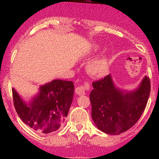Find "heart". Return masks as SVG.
<instances>
[{
  "mask_svg": "<svg viewBox=\"0 0 159 159\" xmlns=\"http://www.w3.org/2000/svg\"><path fill=\"white\" fill-rule=\"evenodd\" d=\"M90 67H91V65H89V66H88V68H90Z\"/></svg>",
  "mask_w": 159,
  "mask_h": 159,
  "instance_id": "1",
  "label": "heart"
}]
</instances>
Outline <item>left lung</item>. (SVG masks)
<instances>
[{"label": "left lung", "mask_w": 159, "mask_h": 159, "mask_svg": "<svg viewBox=\"0 0 159 159\" xmlns=\"http://www.w3.org/2000/svg\"><path fill=\"white\" fill-rule=\"evenodd\" d=\"M15 108L21 120L34 130L43 133L57 130L66 117L73 100L74 85L72 81L54 79L41 85L39 92L26 102L12 88Z\"/></svg>", "instance_id": "left-lung-1"}]
</instances>
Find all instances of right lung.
Masks as SVG:
<instances>
[{
  "label": "right lung",
  "instance_id": "right-lung-1",
  "mask_svg": "<svg viewBox=\"0 0 159 159\" xmlns=\"http://www.w3.org/2000/svg\"><path fill=\"white\" fill-rule=\"evenodd\" d=\"M90 94L92 118L99 130L119 134L133 127L146 107L150 80L145 76L134 91L124 93L114 85L110 75L93 83Z\"/></svg>",
  "mask_w": 159,
  "mask_h": 159
}]
</instances>
